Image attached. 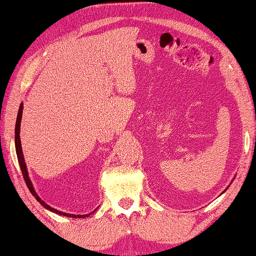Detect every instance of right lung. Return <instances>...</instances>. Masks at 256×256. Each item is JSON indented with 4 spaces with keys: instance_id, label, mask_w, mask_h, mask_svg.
Wrapping results in <instances>:
<instances>
[{
    "instance_id": "add662e5",
    "label": "right lung",
    "mask_w": 256,
    "mask_h": 256,
    "mask_svg": "<svg viewBox=\"0 0 256 256\" xmlns=\"http://www.w3.org/2000/svg\"><path fill=\"white\" fill-rule=\"evenodd\" d=\"M22 106H22V102L20 106H19L18 115H17V122H16V128H14V146H16V152H17V158H18L19 166H20L22 174V176H24L25 182H26V185H28L30 192L33 194V196L36 198V201H39L40 204H42L46 209H48V210H50L52 212H56V214H58V215H63V216H66V217H72V218H85V217H88L90 214H93L95 210H96V209H95L94 212H90V214H86V215H74V214H68V212H60V210H57V209L50 207V206H48L44 200H41V198L36 194V190H34V188H33L32 182H30V179L28 177V166H26L24 154H22V150L20 136H19V133H20V123H22Z\"/></svg>"
}]
</instances>
